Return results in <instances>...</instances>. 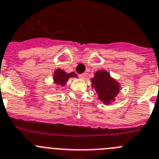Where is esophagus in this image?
Listing matches in <instances>:
<instances>
[{
	"instance_id": "1",
	"label": "esophagus",
	"mask_w": 159,
	"mask_h": 159,
	"mask_svg": "<svg viewBox=\"0 0 159 159\" xmlns=\"http://www.w3.org/2000/svg\"><path fill=\"white\" fill-rule=\"evenodd\" d=\"M85 76H86L85 74H81V75H79V78H81V79H84V78H85Z\"/></svg>"
}]
</instances>
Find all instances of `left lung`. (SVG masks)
<instances>
[{"mask_svg":"<svg viewBox=\"0 0 159 159\" xmlns=\"http://www.w3.org/2000/svg\"><path fill=\"white\" fill-rule=\"evenodd\" d=\"M92 89H94L98 99L105 105L115 101L121 89V84L105 70H99L91 79Z\"/></svg>","mask_w":159,"mask_h":159,"instance_id":"8db88e82","label":"left lung"}]
</instances>
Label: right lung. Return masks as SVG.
<instances>
[{
	"label": "right lung",
	"instance_id": "add662e5",
	"mask_svg": "<svg viewBox=\"0 0 159 159\" xmlns=\"http://www.w3.org/2000/svg\"><path fill=\"white\" fill-rule=\"evenodd\" d=\"M70 78H77V75H75L74 72L66 73L63 70L58 68L53 74V83H55L58 86L64 87L65 85H66V82Z\"/></svg>",
	"mask_w": 159,
	"mask_h": 159
}]
</instances>
